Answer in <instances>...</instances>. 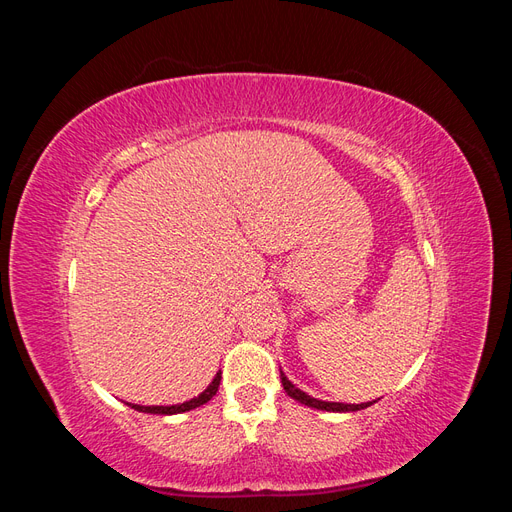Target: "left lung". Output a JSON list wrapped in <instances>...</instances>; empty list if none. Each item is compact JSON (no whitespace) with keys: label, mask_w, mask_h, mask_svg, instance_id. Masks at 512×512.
Listing matches in <instances>:
<instances>
[{"label":"left lung","mask_w":512,"mask_h":512,"mask_svg":"<svg viewBox=\"0 0 512 512\" xmlns=\"http://www.w3.org/2000/svg\"><path fill=\"white\" fill-rule=\"evenodd\" d=\"M280 378H282V384H284V391L288 393V397H292L294 401H299V404L307 406V408H316V410H327V412H356V410H363L371 404H376V401H367V404H339V401H322V399H316L312 395H307L305 391L297 389V384H292L284 371L280 369Z\"/></svg>","instance_id":"obj_1"}]
</instances>
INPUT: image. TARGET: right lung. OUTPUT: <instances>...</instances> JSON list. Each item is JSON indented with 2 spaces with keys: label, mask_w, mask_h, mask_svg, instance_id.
I'll use <instances>...</instances> for the list:
<instances>
[{
  "label": "right lung",
  "mask_w": 512,
  "mask_h": 512,
  "mask_svg": "<svg viewBox=\"0 0 512 512\" xmlns=\"http://www.w3.org/2000/svg\"><path fill=\"white\" fill-rule=\"evenodd\" d=\"M220 380H222V371H218L215 374V378L211 380V384L207 386V389L200 393L198 397L190 399V401H183V404H175V406H141V404H128L130 408H134L136 412H145V414H162V416H168V414H181V412H190L194 408H200L205 406L207 401L218 393V386H220Z\"/></svg>",
  "instance_id": "1"
}]
</instances>
